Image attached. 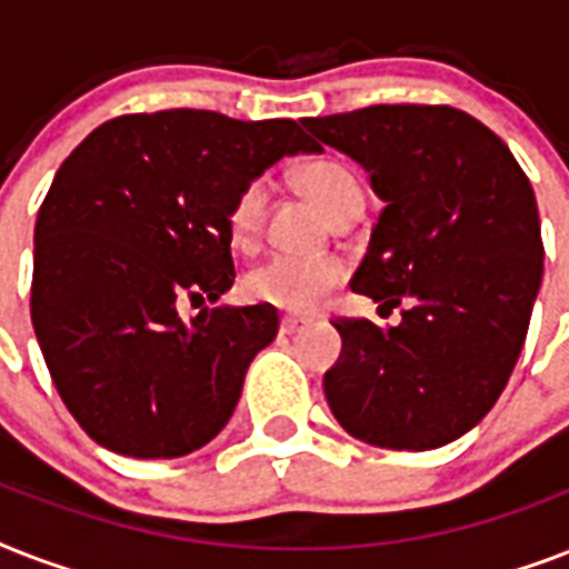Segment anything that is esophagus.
<instances>
[{
	"label": "esophagus",
	"mask_w": 569,
	"mask_h": 569,
	"mask_svg": "<svg viewBox=\"0 0 569 569\" xmlns=\"http://www.w3.org/2000/svg\"><path fill=\"white\" fill-rule=\"evenodd\" d=\"M303 328V319H295V316H283L280 319V333H298Z\"/></svg>",
	"instance_id": "obj_1"
}]
</instances>
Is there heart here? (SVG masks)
Masks as SVG:
<instances>
[{
    "mask_svg": "<svg viewBox=\"0 0 569 569\" xmlns=\"http://www.w3.org/2000/svg\"><path fill=\"white\" fill-rule=\"evenodd\" d=\"M301 189L321 206V212L333 214L360 200V182L348 164L330 156H319L301 164L298 171ZM266 182H244L227 209V232L239 250L257 244L262 218H266ZM346 280V266L337 257H271L244 277V295L250 301L268 303L286 312H310L328 292Z\"/></svg>",
    "mask_w": 569,
    "mask_h": 569,
    "instance_id": "b5f03b06",
    "label": "heart"
}]
</instances>
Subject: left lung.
Wrapping results in <instances>:
<instances>
[{
    "label": "left lung",
    "mask_w": 569,
    "mask_h": 569,
    "mask_svg": "<svg viewBox=\"0 0 569 569\" xmlns=\"http://www.w3.org/2000/svg\"><path fill=\"white\" fill-rule=\"evenodd\" d=\"M303 127L372 173L383 212L351 289L401 325L333 319L325 396L351 437L425 451L476 428L522 351L543 239L529 177L496 132L451 106H366Z\"/></svg>",
    "instance_id": "left-lung-1"
}]
</instances>
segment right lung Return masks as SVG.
Instances as JSON below:
<instances>
[{
  "label": "right lung",
  "instance_id": "right-lung-1",
  "mask_svg": "<svg viewBox=\"0 0 569 569\" xmlns=\"http://www.w3.org/2000/svg\"><path fill=\"white\" fill-rule=\"evenodd\" d=\"M319 144L295 120L206 109L120 114L58 168L34 223L31 325L58 396L102 449L182 458L221 431L277 310L236 280L227 209L268 164Z\"/></svg>",
  "mask_w": 569,
  "mask_h": 569
}]
</instances>
